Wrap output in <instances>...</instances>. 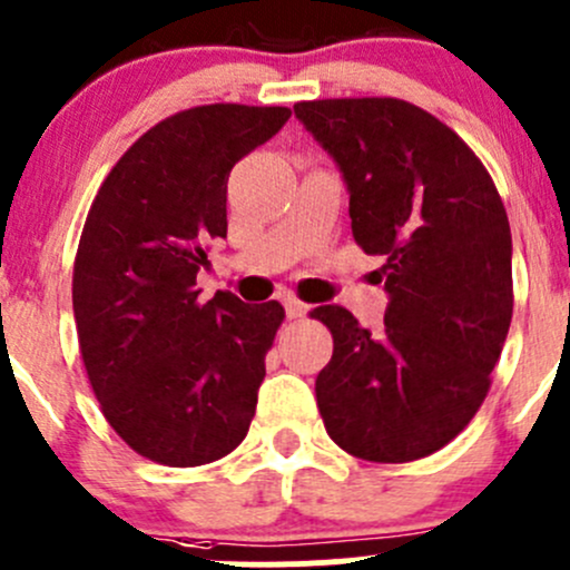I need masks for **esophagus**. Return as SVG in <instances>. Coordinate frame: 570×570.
<instances>
[{"label": "esophagus", "instance_id": "obj_1", "mask_svg": "<svg viewBox=\"0 0 570 570\" xmlns=\"http://www.w3.org/2000/svg\"><path fill=\"white\" fill-rule=\"evenodd\" d=\"M284 308H286V317H292V320H301L308 314L306 303H301L297 297H292V295L284 297Z\"/></svg>", "mask_w": 570, "mask_h": 570}]
</instances>
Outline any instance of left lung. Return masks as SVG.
Listing matches in <instances>:
<instances>
[{
  "label": "left lung",
  "instance_id": "left-lung-1",
  "mask_svg": "<svg viewBox=\"0 0 570 570\" xmlns=\"http://www.w3.org/2000/svg\"><path fill=\"white\" fill-rule=\"evenodd\" d=\"M295 118L347 184L355 243L386 258L381 333L342 306L312 312L333 333L317 375L322 422L364 461L433 455L482 405L508 338V212L474 151L407 101H301Z\"/></svg>",
  "mask_w": 570,
  "mask_h": 570
}]
</instances>
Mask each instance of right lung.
Returning <instances> with one entry per match:
<instances>
[{
    "mask_svg": "<svg viewBox=\"0 0 570 570\" xmlns=\"http://www.w3.org/2000/svg\"><path fill=\"white\" fill-rule=\"evenodd\" d=\"M286 107L209 105L148 129L101 184L73 264V320L96 400L148 461L204 465L248 435L284 306L200 303L204 245L226 237L234 165Z\"/></svg>",
    "mask_w": 570,
    "mask_h": 570,
    "instance_id": "add662e5",
    "label": "right lung"
}]
</instances>
